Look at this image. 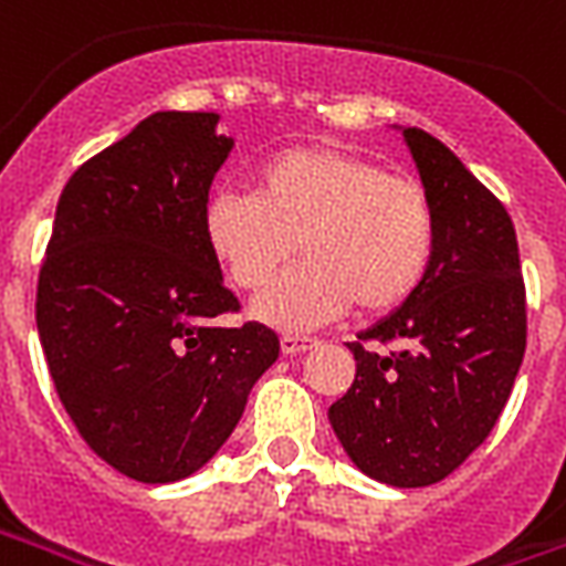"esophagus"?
<instances>
[{"instance_id": "esophagus-1", "label": "esophagus", "mask_w": 566, "mask_h": 566, "mask_svg": "<svg viewBox=\"0 0 566 566\" xmlns=\"http://www.w3.org/2000/svg\"><path fill=\"white\" fill-rule=\"evenodd\" d=\"M317 345V338L312 336H294V333H284L282 336V354L284 357H296V354H305Z\"/></svg>"}]
</instances>
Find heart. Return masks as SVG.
I'll list each match as a JSON object with an SVG mask.
<instances>
[{"label": "heart", "mask_w": 566, "mask_h": 566, "mask_svg": "<svg viewBox=\"0 0 566 566\" xmlns=\"http://www.w3.org/2000/svg\"><path fill=\"white\" fill-rule=\"evenodd\" d=\"M212 258L237 287L261 291L303 251L308 261L254 303L266 324H324L357 303L387 315L411 300L434 258V209L417 179L329 146H291L258 167L254 191H219L203 209Z\"/></svg>", "instance_id": "1"}]
</instances>
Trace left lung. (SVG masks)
Masks as SVG:
<instances>
[{
    "instance_id": "1",
    "label": "left lung",
    "mask_w": 566,
    "mask_h": 566,
    "mask_svg": "<svg viewBox=\"0 0 566 566\" xmlns=\"http://www.w3.org/2000/svg\"><path fill=\"white\" fill-rule=\"evenodd\" d=\"M392 128L432 200L434 258L420 291L347 345L357 378L329 426L363 474L420 489L489 438L525 357L528 317L504 203L438 137Z\"/></svg>"
}]
</instances>
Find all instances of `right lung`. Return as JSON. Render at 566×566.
<instances>
[{"label":"right lung","instance_id":"obj_1","mask_svg":"<svg viewBox=\"0 0 566 566\" xmlns=\"http://www.w3.org/2000/svg\"><path fill=\"white\" fill-rule=\"evenodd\" d=\"M219 113L158 111L62 188L35 321L77 432L137 483H177L219 453L279 359L203 237L212 177L233 149Z\"/></svg>","mask_w":566,"mask_h":566}]
</instances>
